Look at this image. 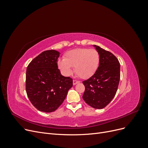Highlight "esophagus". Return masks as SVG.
<instances>
[{
    "instance_id": "esophagus-1",
    "label": "esophagus",
    "mask_w": 148,
    "mask_h": 148,
    "mask_svg": "<svg viewBox=\"0 0 148 148\" xmlns=\"http://www.w3.org/2000/svg\"><path fill=\"white\" fill-rule=\"evenodd\" d=\"M79 83H80V82L77 81V80H73V85H76L77 84Z\"/></svg>"
}]
</instances>
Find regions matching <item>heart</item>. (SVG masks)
<instances>
[{
    "label": "heart",
    "mask_w": 148,
    "mask_h": 148,
    "mask_svg": "<svg viewBox=\"0 0 148 148\" xmlns=\"http://www.w3.org/2000/svg\"><path fill=\"white\" fill-rule=\"evenodd\" d=\"M99 62V53L96 49L77 48L66 52L64 59L58 60L57 66L65 77L71 75L75 66V71L80 78L88 79L96 73Z\"/></svg>",
    "instance_id": "obj_1"
}]
</instances>
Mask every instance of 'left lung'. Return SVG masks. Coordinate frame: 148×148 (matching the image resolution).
Here are the masks:
<instances>
[{"instance_id": "1", "label": "left lung", "mask_w": 148, "mask_h": 148, "mask_svg": "<svg viewBox=\"0 0 148 148\" xmlns=\"http://www.w3.org/2000/svg\"><path fill=\"white\" fill-rule=\"evenodd\" d=\"M93 46L99 53V65L91 78L83 82L85 86L83 99L93 108L101 109L109 104L117 91L120 65L113 53L98 46Z\"/></svg>"}]
</instances>
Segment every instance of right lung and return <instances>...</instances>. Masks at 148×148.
I'll list each match as a JSON object with an SVG mask.
<instances>
[{"label":"right lung","mask_w":148,"mask_h":148,"mask_svg":"<svg viewBox=\"0 0 148 148\" xmlns=\"http://www.w3.org/2000/svg\"><path fill=\"white\" fill-rule=\"evenodd\" d=\"M60 52L44 51L26 69V91L32 104L44 112L55 111L64 102L73 79L62 75L57 66Z\"/></svg>","instance_id":"obj_1"}]
</instances>
